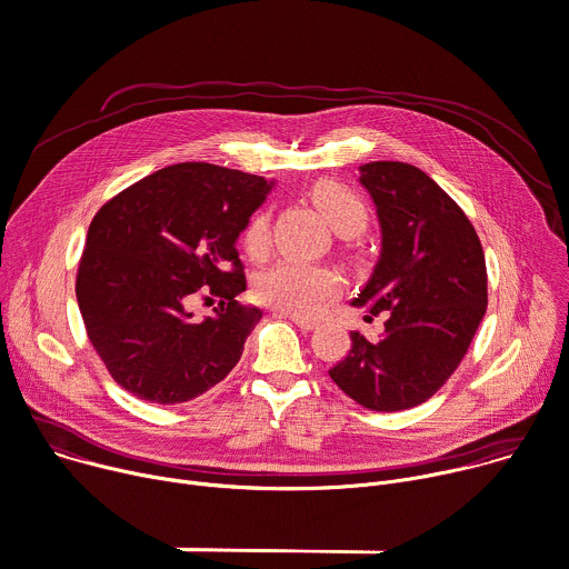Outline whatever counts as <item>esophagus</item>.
Instances as JSON below:
<instances>
[{
    "instance_id": "34e87169",
    "label": "esophagus",
    "mask_w": 569,
    "mask_h": 569,
    "mask_svg": "<svg viewBox=\"0 0 569 569\" xmlns=\"http://www.w3.org/2000/svg\"><path fill=\"white\" fill-rule=\"evenodd\" d=\"M279 318H288V320H292L299 329H303V331H311V329H316L318 327V322L316 320H306V318H299V316H290V313H279Z\"/></svg>"
}]
</instances>
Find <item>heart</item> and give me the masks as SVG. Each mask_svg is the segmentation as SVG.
Listing matches in <instances>:
<instances>
[{"mask_svg":"<svg viewBox=\"0 0 569 569\" xmlns=\"http://www.w3.org/2000/svg\"><path fill=\"white\" fill-rule=\"evenodd\" d=\"M313 203L329 227L340 236H358L368 227V203L342 183L320 181L311 192ZM270 213L258 211L242 233V244L249 256H261L268 247ZM338 274L325 266H308L297 261H281L258 274L253 292L277 311L313 318L338 295Z\"/></svg>","mask_w":569,"mask_h":569,"instance_id":"b5f03b06","label":"heart"}]
</instances>
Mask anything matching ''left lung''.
I'll list each match as a JSON object with an SVG mask.
<instances>
[{
    "label": "left lung",
    "instance_id": "obj_1",
    "mask_svg": "<svg viewBox=\"0 0 569 569\" xmlns=\"http://www.w3.org/2000/svg\"><path fill=\"white\" fill-rule=\"evenodd\" d=\"M358 172L377 206L381 253L351 306L386 322L379 338L351 331L329 377L370 410H406L433 397L468 353L488 306L486 256L468 216L420 168L372 161Z\"/></svg>",
    "mask_w": 569,
    "mask_h": 569
}]
</instances>
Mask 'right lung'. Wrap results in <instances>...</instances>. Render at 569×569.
<instances>
[{
  "label": "right lung",
  "instance_id": "1",
  "mask_svg": "<svg viewBox=\"0 0 569 569\" xmlns=\"http://www.w3.org/2000/svg\"><path fill=\"white\" fill-rule=\"evenodd\" d=\"M272 186L240 170L179 163L97 211L77 301L94 351L127 392L183 403L236 368L263 318L236 301L247 288L236 242ZM194 296H218L221 308L197 321L189 311Z\"/></svg>",
  "mask_w": 569,
  "mask_h": 569
}]
</instances>
